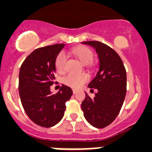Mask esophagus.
<instances>
[{
	"label": "esophagus",
	"mask_w": 152,
	"mask_h": 152,
	"mask_svg": "<svg viewBox=\"0 0 152 152\" xmlns=\"http://www.w3.org/2000/svg\"><path fill=\"white\" fill-rule=\"evenodd\" d=\"M77 90L73 89V94H77Z\"/></svg>",
	"instance_id": "1"
}]
</instances>
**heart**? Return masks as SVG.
<instances>
[{"instance_id": "b5f03b06", "label": "heart", "mask_w": 152, "mask_h": 152, "mask_svg": "<svg viewBox=\"0 0 152 152\" xmlns=\"http://www.w3.org/2000/svg\"><path fill=\"white\" fill-rule=\"evenodd\" d=\"M72 52L78 58L79 61L83 64H88L93 60L94 54L93 52L88 47H77L75 48ZM65 62H66V56L65 53L61 52L58 55L55 61V66L58 72L61 73L64 71L65 68ZM88 80V76L85 73L79 74H68L64 77V84L69 86L71 88H78L82 86L83 84Z\"/></svg>"}]
</instances>
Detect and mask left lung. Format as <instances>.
Here are the masks:
<instances>
[{
	"instance_id": "8db88e82",
	"label": "left lung",
	"mask_w": 152,
	"mask_h": 152,
	"mask_svg": "<svg viewBox=\"0 0 152 152\" xmlns=\"http://www.w3.org/2000/svg\"><path fill=\"white\" fill-rule=\"evenodd\" d=\"M93 47L100 66L88 88L97 90L94 98L86 96L81 109L86 120L94 127L104 128L118 116L126 94V72L123 61L112 48L98 41L81 42Z\"/></svg>"
}]
</instances>
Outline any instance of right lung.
I'll return each mask as SVG.
<instances>
[{"label": "right lung", "mask_w": 152, "mask_h": 152, "mask_svg": "<svg viewBox=\"0 0 152 152\" xmlns=\"http://www.w3.org/2000/svg\"><path fill=\"white\" fill-rule=\"evenodd\" d=\"M64 44H56L33 51L24 60L19 74V94L24 110L29 119L42 127L49 128L64 116L65 102L73 94L71 88L63 84L53 94L57 56Z\"/></svg>", "instance_id": "right-lung-1"}]
</instances>
